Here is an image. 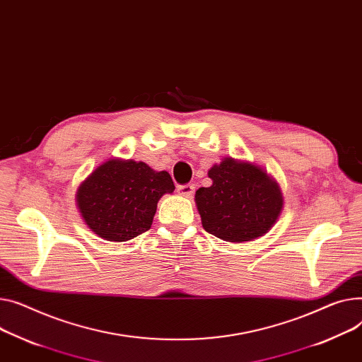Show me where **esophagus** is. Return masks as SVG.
Segmentation results:
<instances>
[{
	"instance_id": "34e87169",
	"label": "esophagus",
	"mask_w": 362,
	"mask_h": 362,
	"mask_svg": "<svg viewBox=\"0 0 362 362\" xmlns=\"http://www.w3.org/2000/svg\"><path fill=\"white\" fill-rule=\"evenodd\" d=\"M177 192H179L180 195H183V197H186V198H190L192 195H194V192H195V185H192V183L179 185V186H177Z\"/></svg>"
}]
</instances>
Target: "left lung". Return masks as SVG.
I'll return each instance as SVG.
<instances>
[{
  "label": "left lung",
  "mask_w": 362,
  "mask_h": 362,
  "mask_svg": "<svg viewBox=\"0 0 362 362\" xmlns=\"http://www.w3.org/2000/svg\"><path fill=\"white\" fill-rule=\"evenodd\" d=\"M209 187H199L195 201L206 233L226 242H250L268 233L284 199L267 173L247 163L226 158L208 172Z\"/></svg>",
  "instance_id": "8db88e82"
}]
</instances>
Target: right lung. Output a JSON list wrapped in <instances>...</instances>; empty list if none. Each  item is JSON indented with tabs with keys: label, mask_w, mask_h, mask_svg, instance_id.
Instances as JSON below:
<instances>
[{
	"label": "right lung",
	"mask_w": 362,
	"mask_h": 362,
	"mask_svg": "<svg viewBox=\"0 0 362 362\" xmlns=\"http://www.w3.org/2000/svg\"><path fill=\"white\" fill-rule=\"evenodd\" d=\"M173 190L167 172H154L142 161L109 160L81 183L77 204L95 234L127 242L150 230L158 199Z\"/></svg>",
	"instance_id": "add662e5"
}]
</instances>
